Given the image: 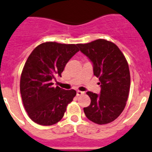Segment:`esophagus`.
<instances>
[{"label":"esophagus","mask_w":152,"mask_h":152,"mask_svg":"<svg viewBox=\"0 0 152 152\" xmlns=\"http://www.w3.org/2000/svg\"><path fill=\"white\" fill-rule=\"evenodd\" d=\"M84 94H85L84 91H76V95H77V96H80V95H84Z\"/></svg>","instance_id":"1"}]
</instances>
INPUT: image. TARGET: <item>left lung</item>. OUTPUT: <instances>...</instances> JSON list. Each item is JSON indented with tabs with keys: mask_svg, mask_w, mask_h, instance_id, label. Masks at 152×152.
<instances>
[{
	"mask_svg": "<svg viewBox=\"0 0 152 152\" xmlns=\"http://www.w3.org/2000/svg\"><path fill=\"white\" fill-rule=\"evenodd\" d=\"M79 50L93 64V72L99 78L101 92L86 94L91 104L84 107L89 120L97 124H107L117 118L124 110L130 87V73L124 54L113 42L97 39L79 44Z\"/></svg>",
	"mask_w": 152,
	"mask_h": 152,
	"instance_id": "obj_1",
	"label": "left lung"
}]
</instances>
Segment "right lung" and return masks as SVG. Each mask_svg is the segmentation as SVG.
I'll list each match as a JSON object with an SVG mask.
<instances>
[{
	"label": "right lung",
	"instance_id": "1",
	"mask_svg": "<svg viewBox=\"0 0 152 152\" xmlns=\"http://www.w3.org/2000/svg\"><path fill=\"white\" fill-rule=\"evenodd\" d=\"M78 45L45 42L28 56L20 78V93L30 119L42 126L57 124L63 118L76 91L53 87L52 80L78 52Z\"/></svg>",
	"mask_w": 152,
	"mask_h": 152
}]
</instances>
